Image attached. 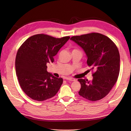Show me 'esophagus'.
<instances>
[{"label":"esophagus","instance_id":"esophagus-1","mask_svg":"<svg viewBox=\"0 0 131 131\" xmlns=\"http://www.w3.org/2000/svg\"><path fill=\"white\" fill-rule=\"evenodd\" d=\"M66 79L67 80H69V81H75V79L72 78H66Z\"/></svg>","mask_w":131,"mask_h":131}]
</instances>
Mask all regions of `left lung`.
I'll use <instances>...</instances> for the list:
<instances>
[{"label": "left lung", "mask_w": 131, "mask_h": 131, "mask_svg": "<svg viewBox=\"0 0 131 131\" xmlns=\"http://www.w3.org/2000/svg\"><path fill=\"white\" fill-rule=\"evenodd\" d=\"M84 51L87 63L94 69L92 81L80 79L79 94L92 101L105 97L117 80L120 72V54L117 46L108 37L92 33L70 38Z\"/></svg>", "instance_id": "obj_1"}]
</instances>
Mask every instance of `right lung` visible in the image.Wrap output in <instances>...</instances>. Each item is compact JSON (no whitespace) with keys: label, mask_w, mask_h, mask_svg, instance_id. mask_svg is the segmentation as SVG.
<instances>
[{"label":"right lung","mask_w":131,"mask_h":131,"mask_svg":"<svg viewBox=\"0 0 131 131\" xmlns=\"http://www.w3.org/2000/svg\"><path fill=\"white\" fill-rule=\"evenodd\" d=\"M69 39L37 34L28 38L19 48L16 73L23 92L32 100L45 101L58 92L63 79L47 72L46 64L53 62V57Z\"/></svg>","instance_id":"1"}]
</instances>
